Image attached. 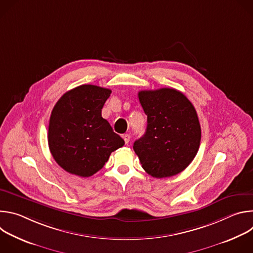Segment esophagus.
Instances as JSON below:
<instances>
[{
	"instance_id": "esophagus-1",
	"label": "esophagus",
	"mask_w": 253,
	"mask_h": 253,
	"mask_svg": "<svg viewBox=\"0 0 253 253\" xmlns=\"http://www.w3.org/2000/svg\"><path fill=\"white\" fill-rule=\"evenodd\" d=\"M123 139H124V141H125V143L126 144H128L129 143V141H130V135L129 134H123Z\"/></svg>"
}]
</instances>
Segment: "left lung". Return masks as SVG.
<instances>
[{
	"label": "left lung",
	"mask_w": 253,
	"mask_h": 253,
	"mask_svg": "<svg viewBox=\"0 0 253 253\" xmlns=\"http://www.w3.org/2000/svg\"><path fill=\"white\" fill-rule=\"evenodd\" d=\"M138 97L147 126L133 149L143 169L155 178L183 171L200 145L201 128L194 106L183 93L171 88L140 91Z\"/></svg>",
	"instance_id": "1"
}]
</instances>
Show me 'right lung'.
I'll list each match as a JSON object with an SVG mask.
<instances>
[{
	"mask_svg": "<svg viewBox=\"0 0 253 253\" xmlns=\"http://www.w3.org/2000/svg\"><path fill=\"white\" fill-rule=\"evenodd\" d=\"M111 90L81 85L66 92L51 113L48 143L55 161L64 170L81 177L99 171L111 153L124 145L102 108Z\"/></svg>",
	"mask_w": 253,
	"mask_h": 253,
	"instance_id": "add662e5",
	"label": "right lung"
}]
</instances>
